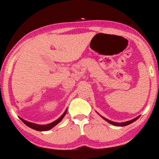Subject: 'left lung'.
<instances>
[{
	"mask_svg": "<svg viewBox=\"0 0 159 159\" xmlns=\"http://www.w3.org/2000/svg\"><path fill=\"white\" fill-rule=\"evenodd\" d=\"M101 117L104 119V120H106V121H108V123L111 124V125H113L118 126V127H125V126H127V125H129V124H131V123H132V122H134V121H135L137 120V119H138L139 118V117H140V116H138V117H136V118H134V119H132V120H130V121H125V122H121V123L114 122V121H111V120H108V119H107L104 118L103 116H101Z\"/></svg>",
	"mask_w": 159,
	"mask_h": 159,
	"instance_id": "1",
	"label": "left lung"
}]
</instances>
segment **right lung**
Returning a JSON list of instances; mask_svg holds the SVG:
<instances>
[{
  "label": "right lung",
  "mask_w": 159,
  "mask_h": 159,
  "mask_svg": "<svg viewBox=\"0 0 159 159\" xmlns=\"http://www.w3.org/2000/svg\"><path fill=\"white\" fill-rule=\"evenodd\" d=\"M66 111H67V109H66L65 111L64 114H63L59 118H58L57 120L54 121L52 123H50V124H48V125H37V124H34V123H32V122H30V121H27L25 120V119H21V117H19V119H21V121H23L24 123L26 125L28 126V127L32 128V129H35V130H38V131H47V130H49L53 128V127H55L56 125H58V123L60 122L62 120L63 118H64L65 115L66 114Z\"/></svg>",
  "instance_id": "obj_1"
}]
</instances>
